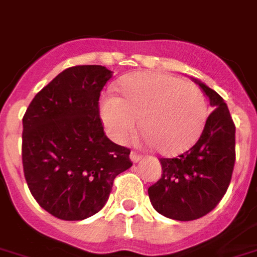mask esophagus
Listing matches in <instances>:
<instances>
[{
    "instance_id": "34e87169",
    "label": "esophagus",
    "mask_w": 257,
    "mask_h": 257,
    "mask_svg": "<svg viewBox=\"0 0 257 257\" xmlns=\"http://www.w3.org/2000/svg\"><path fill=\"white\" fill-rule=\"evenodd\" d=\"M130 159H131V162L133 163H138V162H141V159H142V155L137 154V152H131L130 154Z\"/></svg>"
}]
</instances>
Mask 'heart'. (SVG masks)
<instances>
[{
	"label": "heart",
	"instance_id": "b5f03b06",
	"mask_svg": "<svg viewBox=\"0 0 257 257\" xmlns=\"http://www.w3.org/2000/svg\"><path fill=\"white\" fill-rule=\"evenodd\" d=\"M122 98L105 95L99 114L114 141L126 143L143 133L164 155L186 151L196 143L206 122V101L201 89L158 72L128 75L120 81Z\"/></svg>",
	"mask_w": 257,
	"mask_h": 257
}]
</instances>
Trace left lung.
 Instances as JSON below:
<instances>
[{"label":"left lung","instance_id":"obj_1","mask_svg":"<svg viewBox=\"0 0 257 257\" xmlns=\"http://www.w3.org/2000/svg\"><path fill=\"white\" fill-rule=\"evenodd\" d=\"M194 82L207 95L213 111L190 150L175 159H160L162 179L148 188L155 210L176 220L198 219L217 206L227 192L235 164V124L227 105L215 90Z\"/></svg>","mask_w":257,"mask_h":257}]
</instances>
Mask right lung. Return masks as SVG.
Returning a JSON list of instances; mask_svg holds the SVG:
<instances>
[{"instance_id": "obj_1", "label": "right lung", "mask_w": 257, "mask_h": 257, "mask_svg": "<svg viewBox=\"0 0 257 257\" xmlns=\"http://www.w3.org/2000/svg\"><path fill=\"white\" fill-rule=\"evenodd\" d=\"M111 76L102 65L68 68L23 115L25 179L37 202L59 219L98 213L114 179L133 165L130 150L110 141L99 119V94Z\"/></svg>"}]
</instances>
